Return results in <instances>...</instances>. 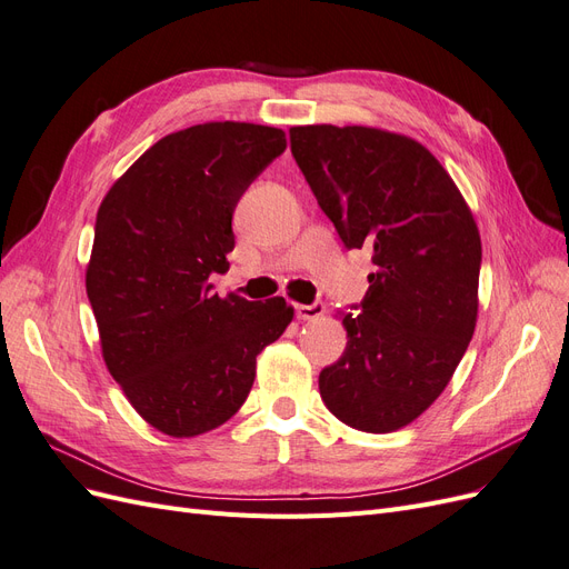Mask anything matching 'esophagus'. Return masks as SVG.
<instances>
[{
  "label": "esophagus",
  "mask_w": 569,
  "mask_h": 569,
  "mask_svg": "<svg viewBox=\"0 0 569 569\" xmlns=\"http://www.w3.org/2000/svg\"><path fill=\"white\" fill-rule=\"evenodd\" d=\"M295 313H297L299 320H318L325 313V306H322V301H316L311 306H308V303H295Z\"/></svg>",
  "instance_id": "obj_1"
}]
</instances>
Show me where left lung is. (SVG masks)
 Here are the masks:
<instances>
[{"label":"left lung","mask_w":569,"mask_h":569,"mask_svg":"<svg viewBox=\"0 0 569 569\" xmlns=\"http://www.w3.org/2000/svg\"><path fill=\"white\" fill-rule=\"evenodd\" d=\"M291 153L349 249H370L360 313H343L347 351L320 372L343 425L396 432L432 406L477 325L481 239L435 153L366 126H297Z\"/></svg>","instance_id":"obj_1"}]
</instances>
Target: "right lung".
<instances>
[{
	"label": "right lung",
	"instance_id": "obj_1",
	"mask_svg": "<svg viewBox=\"0 0 569 569\" xmlns=\"http://www.w3.org/2000/svg\"><path fill=\"white\" fill-rule=\"evenodd\" d=\"M287 149L280 128L201 123L166 134L107 192L84 287L101 356L132 408L189 439L228 422L256 377V356L295 318L282 297L220 299L232 213Z\"/></svg>",
	"mask_w": 569,
	"mask_h": 569
}]
</instances>
